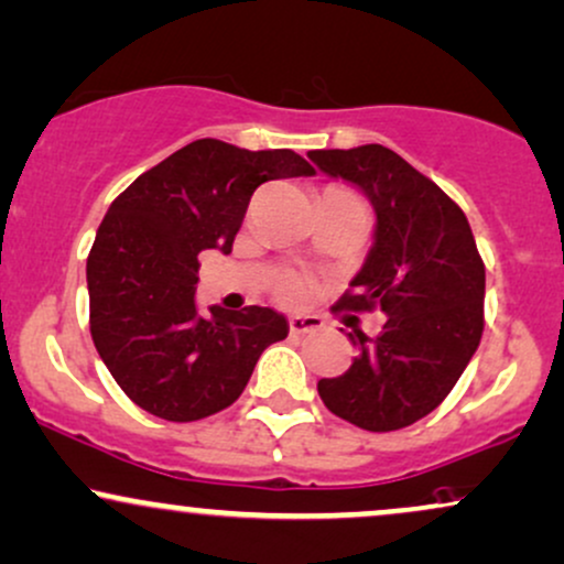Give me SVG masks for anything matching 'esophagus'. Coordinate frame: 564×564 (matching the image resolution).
<instances>
[{
	"mask_svg": "<svg viewBox=\"0 0 564 564\" xmlns=\"http://www.w3.org/2000/svg\"><path fill=\"white\" fill-rule=\"evenodd\" d=\"M321 328H323V317H317V315H291L289 317V330L294 336L312 334V330H321Z\"/></svg>",
	"mask_w": 564,
	"mask_h": 564,
	"instance_id": "34e87169",
	"label": "esophagus"
}]
</instances>
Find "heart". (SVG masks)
Instances as JSON below:
<instances>
[{"label": "heart", "instance_id": "1", "mask_svg": "<svg viewBox=\"0 0 564 564\" xmlns=\"http://www.w3.org/2000/svg\"><path fill=\"white\" fill-rule=\"evenodd\" d=\"M275 296L286 304H300L304 302V296H307V283H304V278L300 275L283 273L275 281Z\"/></svg>", "mask_w": 564, "mask_h": 564}]
</instances>
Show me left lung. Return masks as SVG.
<instances>
[{
    "label": "left lung",
    "mask_w": 564,
    "mask_h": 564,
    "mask_svg": "<svg viewBox=\"0 0 564 564\" xmlns=\"http://www.w3.org/2000/svg\"><path fill=\"white\" fill-rule=\"evenodd\" d=\"M310 160L376 209V241L334 310L386 315L383 330L349 334L351 368L321 378L323 404L357 429L386 433L444 402L484 336L486 268L463 209L381 144L315 149Z\"/></svg>",
    "instance_id": "8db88e82"
}]
</instances>
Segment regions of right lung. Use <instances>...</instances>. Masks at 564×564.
I'll use <instances>...</instances> for the list:
<instances>
[{"label":"right lung","mask_w":564,"mask_h":564,"mask_svg":"<svg viewBox=\"0 0 564 564\" xmlns=\"http://www.w3.org/2000/svg\"><path fill=\"white\" fill-rule=\"evenodd\" d=\"M291 149L186 144L141 173L107 209L86 262L91 338L133 404L173 423L226 410L257 359L289 336L270 307L196 312L199 252H230L254 188L312 175Z\"/></svg>","instance_id":"1"}]
</instances>
